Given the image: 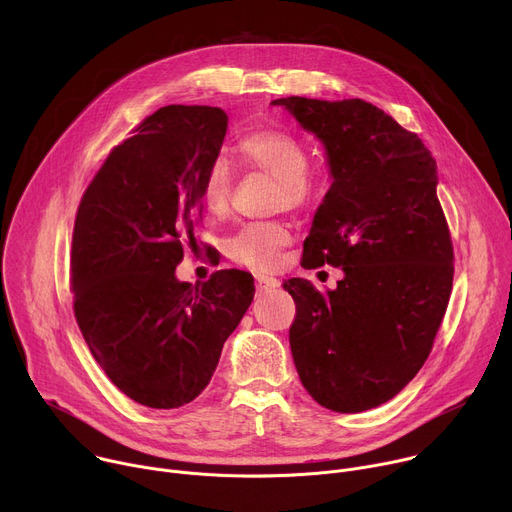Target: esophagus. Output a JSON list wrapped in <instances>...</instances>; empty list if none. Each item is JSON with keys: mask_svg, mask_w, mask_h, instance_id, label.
Instances as JSON below:
<instances>
[{"mask_svg": "<svg viewBox=\"0 0 512 512\" xmlns=\"http://www.w3.org/2000/svg\"><path fill=\"white\" fill-rule=\"evenodd\" d=\"M275 287H279V279L269 277V275H257V289L259 291H271Z\"/></svg>", "mask_w": 512, "mask_h": 512, "instance_id": "obj_1", "label": "esophagus"}]
</instances>
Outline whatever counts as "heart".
Wrapping results in <instances>:
<instances>
[{"label": "heart", "mask_w": 512, "mask_h": 512, "mask_svg": "<svg viewBox=\"0 0 512 512\" xmlns=\"http://www.w3.org/2000/svg\"><path fill=\"white\" fill-rule=\"evenodd\" d=\"M237 162L245 172H261L275 178L273 204L277 208L302 210L308 208L322 190V178L308 166V145L294 133L259 127L251 129L237 141ZM233 192V170L218 160L210 166L202 190V208L221 218L229 210ZM291 233L281 221H253L241 225L225 243L227 255L253 269H273L281 251L289 245Z\"/></svg>", "instance_id": "heart-1"}]
</instances>
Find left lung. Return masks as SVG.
<instances>
[{"mask_svg":"<svg viewBox=\"0 0 512 512\" xmlns=\"http://www.w3.org/2000/svg\"><path fill=\"white\" fill-rule=\"evenodd\" d=\"M326 145L332 186L302 265L342 267L334 291L283 281L296 302L289 346L322 407L358 413L393 399L423 367L454 281L437 168L417 133L362 99H275Z\"/></svg>","mask_w":512,"mask_h":512,"instance_id":"left-lung-1","label":"left lung"}]
</instances>
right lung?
Here are the masks:
<instances>
[{"mask_svg":"<svg viewBox=\"0 0 512 512\" xmlns=\"http://www.w3.org/2000/svg\"><path fill=\"white\" fill-rule=\"evenodd\" d=\"M229 127L223 109L168 105L121 141L87 186L72 229L70 291L83 338L139 405L174 409L208 385L253 302V275L178 281L196 245L200 190Z\"/></svg>","mask_w":512,"mask_h":512,"instance_id":"obj_1","label":"right lung"}]
</instances>
